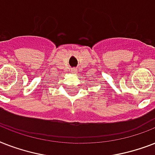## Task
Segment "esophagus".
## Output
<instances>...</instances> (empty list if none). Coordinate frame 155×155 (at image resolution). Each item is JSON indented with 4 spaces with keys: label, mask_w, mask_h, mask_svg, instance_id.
<instances>
[{
    "label": "esophagus",
    "mask_w": 155,
    "mask_h": 155,
    "mask_svg": "<svg viewBox=\"0 0 155 155\" xmlns=\"http://www.w3.org/2000/svg\"><path fill=\"white\" fill-rule=\"evenodd\" d=\"M73 71H76V70H75V69H73Z\"/></svg>",
    "instance_id": "34e87169"
}]
</instances>
